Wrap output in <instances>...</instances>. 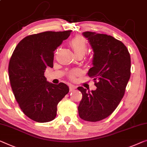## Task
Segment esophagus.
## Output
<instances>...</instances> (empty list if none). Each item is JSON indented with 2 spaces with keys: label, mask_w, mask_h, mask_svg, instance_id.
<instances>
[{
  "label": "esophagus",
  "mask_w": 147,
  "mask_h": 147,
  "mask_svg": "<svg viewBox=\"0 0 147 147\" xmlns=\"http://www.w3.org/2000/svg\"><path fill=\"white\" fill-rule=\"evenodd\" d=\"M76 86H74V85H70L69 86V90H70V91H73L74 89H76Z\"/></svg>",
  "instance_id": "obj_1"
}]
</instances>
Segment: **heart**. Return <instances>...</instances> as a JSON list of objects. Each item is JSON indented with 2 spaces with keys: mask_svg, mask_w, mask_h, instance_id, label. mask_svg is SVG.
<instances>
[{
  "mask_svg": "<svg viewBox=\"0 0 147 147\" xmlns=\"http://www.w3.org/2000/svg\"><path fill=\"white\" fill-rule=\"evenodd\" d=\"M71 44L74 53L77 57L83 56L87 52V43L86 39L82 36H76L71 41ZM78 73V70H74L70 73V76H73Z\"/></svg>",
  "mask_w": 147,
  "mask_h": 147,
  "instance_id": "b5f03b06",
  "label": "heart"
}]
</instances>
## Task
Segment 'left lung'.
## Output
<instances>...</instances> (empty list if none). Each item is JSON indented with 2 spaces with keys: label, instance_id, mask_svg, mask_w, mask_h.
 I'll return each mask as SVG.
<instances>
[{
  "label": "left lung",
  "instance_id": "1",
  "mask_svg": "<svg viewBox=\"0 0 147 147\" xmlns=\"http://www.w3.org/2000/svg\"><path fill=\"white\" fill-rule=\"evenodd\" d=\"M92 48L93 67L88 75L94 78L96 90H78L82 98L78 114L84 121L96 122L113 112L123 97L131 75V57L126 46L113 37L95 32H83Z\"/></svg>",
  "mask_w": 147,
  "mask_h": 147
}]
</instances>
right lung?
<instances>
[{"label": "right lung", "mask_w": 147, "mask_h": 147, "mask_svg": "<svg viewBox=\"0 0 147 147\" xmlns=\"http://www.w3.org/2000/svg\"><path fill=\"white\" fill-rule=\"evenodd\" d=\"M72 30L45 32L26 36L15 48L8 65L12 90L24 113L35 121H51L58 103L69 92L65 83L47 81L46 68L53 67L54 51Z\"/></svg>", "instance_id": "right-lung-1"}]
</instances>
